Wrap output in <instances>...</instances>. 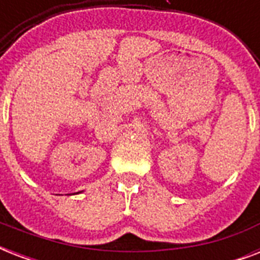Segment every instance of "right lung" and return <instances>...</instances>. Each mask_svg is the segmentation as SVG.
Returning a JSON list of instances; mask_svg holds the SVG:
<instances>
[{"label": "right lung", "mask_w": 260, "mask_h": 260, "mask_svg": "<svg viewBox=\"0 0 260 260\" xmlns=\"http://www.w3.org/2000/svg\"><path fill=\"white\" fill-rule=\"evenodd\" d=\"M78 193H81V191H77V194H78ZM73 194H75V193H73ZM69 196H70V194H69Z\"/></svg>", "instance_id": "right-lung-1"}]
</instances>
